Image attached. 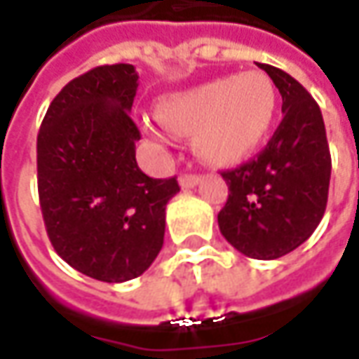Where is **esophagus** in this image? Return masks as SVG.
<instances>
[{"label": "esophagus", "instance_id": "esophagus-1", "mask_svg": "<svg viewBox=\"0 0 359 359\" xmlns=\"http://www.w3.org/2000/svg\"><path fill=\"white\" fill-rule=\"evenodd\" d=\"M201 182L200 175H196V173H184V175H180V186L184 187V189H189V187H196Z\"/></svg>", "mask_w": 359, "mask_h": 359}]
</instances>
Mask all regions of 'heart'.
Instances as JSON below:
<instances>
[{"mask_svg": "<svg viewBox=\"0 0 359 359\" xmlns=\"http://www.w3.org/2000/svg\"><path fill=\"white\" fill-rule=\"evenodd\" d=\"M278 116V90L262 72L222 76L158 102L159 123L173 135H191L201 159L229 165L250 158L268 140ZM144 130L161 142L149 121Z\"/></svg>", "mask_w": 359, "mask_h": 359, "instance_id": "b5f03b06", "label": "heart"}]
</instances>
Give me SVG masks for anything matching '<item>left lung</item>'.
Segmentation results:
<instances>
[{"label":"left lung","mask_w":359,"mask_h":359,"mask_svg":"<svg viewBox=\"0 0 359 359\" xmlns=\"http://www.w3.org/2000/svg\"><path fill=\"white\" fill-rule=\"evenodd\" d=\"M282 95V123L252 161L224 172L228 201L219 231L243 255L278 259L294 252L322 222L332 158L320 105L282 69L257 63Z\"/></svg>","instance_id":"8db88e82"}]
</instances>
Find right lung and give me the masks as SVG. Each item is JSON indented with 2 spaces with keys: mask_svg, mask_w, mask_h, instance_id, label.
Instances as JSON below:
<instances>
[{
  "mask_svg": "<svg viewBox=\"0 0 359 359\" xmlns=\"http://www.w3.org/2000/svg\"><path fill=\"white\" fill-rule=\"evenodd\" d=\"M130 63L72 79L37 133V189L49 241L72 268L119 283L158 257L175 177L154 180L135 161L142 137L130 111L137 91Z\"/></svg>",
  "mask_w": 359,
  "mask_h": 359,
  "instance_id": "obj_1",
  "label": "right lung"
}]
</instances>
